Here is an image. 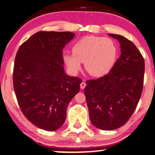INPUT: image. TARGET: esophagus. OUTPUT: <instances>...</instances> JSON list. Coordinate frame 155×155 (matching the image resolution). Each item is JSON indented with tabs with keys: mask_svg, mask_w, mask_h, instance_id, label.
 Listing matches in <instances>:
<instances>
[{
	"mask_svg": "<svg viewBox=\"0 0 155 155\" xmlns=\"http://www.w3.org/2000/svg\"><path fill=\"white\" fill-rule=\"evenodd\" d=\"M85 86H86V83L84 82V81H82V82H81V84H80L81 89H84V88L85 87Z\"/></svg>",
	"mask_w": 155,
	"mask_h": 155,
	"instance_id": "obj_1",
	"label": "esophagus"
}]
</instances>
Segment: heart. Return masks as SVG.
Wrapping results in <instances>:
<instances>
[{
	"label": "heart",
	"instance_id": "heart-1",
	"mask_svg": "<svg viewBox=\"0 0 155 155\" xmlns=\"http://www.w3.org/2000/svg\"><path fill=\"white\" fill-rule=\"evenodd\" d=\"M73 54H65L63 60L70 71L76 73L84 62L91 76L101 77L111 71L116 62L118 49L114 40L98 36H87L75 42Z\"/></svg>",
	"mask_w": 155,
	"mask_h": 155
}]
</instances>
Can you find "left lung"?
<instances>
[{
	"label": "left lung",
	"instance_id": "1",
	"mask_svg": "<svg viewBox=\"0 0 155 155\" xmlns=\"http://www.w3.org/2000/svg\"><path fill=\"white\" fill-rule=\"evenodd\" d=\"M120 44V57L108 74L86 81L84 95L91 123L102 130L124 125L142 94L145 63L135 44L124 37L109 34Z\"/></svg>",
	"mask_w": 155,
	"mask_h": 155
}]
</instances>
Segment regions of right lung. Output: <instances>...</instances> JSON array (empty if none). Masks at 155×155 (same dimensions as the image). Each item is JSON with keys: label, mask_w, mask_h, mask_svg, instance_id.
Returning <instances> with one entry per match:
<instances>
[{"label": "right lung", "mask_w": 155, "mask_h": 155, "mask_svg": "<svg viewBox=\"0 0 155 155\" xmlns=\"http://www.w3.org/2000/svg\"><path fill=\"white\" fill-rule=\"evenodd\" d=\"M69 31H41L17 52L13 85L22 113L33 124L55 131L64 124L68 105L82 80L66 75L62 49L74 38Z\"/></svg>", "instance_id": "obj_1"}]
</instances>
